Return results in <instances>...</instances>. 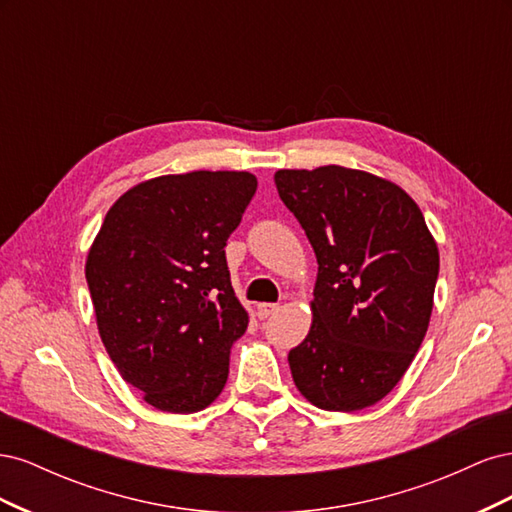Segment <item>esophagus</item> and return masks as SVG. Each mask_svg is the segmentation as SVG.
<instances>
[{
    "instance_id": "1",
    "label": "esophagus",
    "mask_w": 512,
    "mask_h": 512,
    "mask_svg": "<svg viewBox=\"0 0 512 512\" xmlns=\"http://www.w3.org/2000/svg\"><path fill=\"white\" fill-rule=\"evenodd\" d=\"M275 312H277V305H275V303H258V305H256V316H258L260 320L269 318V316L275 314Z\"/></svg>"
}]
</instances>
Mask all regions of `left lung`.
Instances as JSON below:
<instances>
[{
    "mask_svg": "<svg viewBox=\"0 0 512 512\" xmlns=\"http://www.w3.org/2000/svg\"><path fill=\"white\" fill-rule=\"evenodd\" d=\"M273 181L318 260L312 327L288 354L292 380L322 410L374 406L425 339L438 243L414 198L384 177L329 164Z\"/></svg>",
    "mask_w": 512,
    "mask_h": 512,
    "instance_id": "1",
    "label": "left lung"
}]
</instances>
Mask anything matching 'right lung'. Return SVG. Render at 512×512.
<instances>
[{"instance_id": "add662e5", "label": "right lung", "mask_w": 512, "mask_h": 512, "mask_svg": "<svg viewBox=\"0 0 512 512\" xmlns=\"http://www.w3.org/2000/svg\"><path fill=\"white\" fill-rule=\"evenodd\" d=\"M256 185L247 170L141 181L115 200L89 247L85 277L102 344L156 410L192 414L224 391L230 346L250 322L224 245Z\"/></svg>"}]
</instances>
